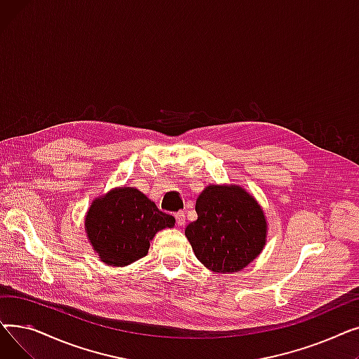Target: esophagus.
Returning <instances> with one entry per match:
<instances>
[{"mask_svg":"<svg viewBox=\"0 0 359 359\" xmlns=\"http://www.w3.org/2000/svg\"><path fill=\"white\" fill-rule=\"evenodd\" d=\"M175 218H176V224L179 225V227H182V225H184L186 222V215L183 211H179L175 214Z\"/></svg>","mask_w":359,"mask_h":359,"instance_id":"esophagus-1","label":"esophagus"}]
</instances>
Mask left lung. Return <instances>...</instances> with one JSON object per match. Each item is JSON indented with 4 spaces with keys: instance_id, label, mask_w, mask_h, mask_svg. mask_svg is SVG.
I'll use <instances>...</instances> for the list:
<instances>
[{
    "instance_id": "left-lung-1",
    "label": "left lung",
    "mask_w": 359,
    "mask_h": 359,
    "mask_svg": "<svg viewBox=\"0 0 359 359\" xmlns=\"http://www.w3.org/2000/svg\"><path fill=\"white\" fill-rule=\"evenodd\" d=\"M198 219L184 230L195 256L217 273L246 268L263 250L266 215L259 202L238 184H208L196 199Z\"/></svg>"
}]
</instances>
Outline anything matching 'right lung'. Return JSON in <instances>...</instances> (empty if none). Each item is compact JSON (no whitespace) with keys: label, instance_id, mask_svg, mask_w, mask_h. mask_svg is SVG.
Returning a JSON list of instances; mask_svg holds the SVG:
<instances>
[{"label":"right lung","instance_id":"add662e5","mask_svg":"<svg viewBox=\"0 0 359 359\" xmlns=\"http://www.w3.org/2000/svg\"><path fill=\"white\" fill-rule=\"evenodd\" d=\"M175 222V217L161 212L137 187L121 186L91 202L84 227L104 265L119 268L147 256L149 241Z\"/></svg>","mask_w":359,"mask_h":359}]
</instances>
